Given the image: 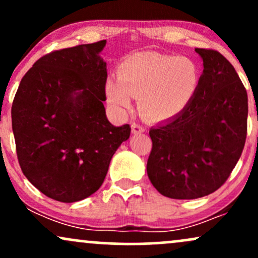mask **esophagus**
I'll return each mask as SVG.
<instances>
[{"label":"esophagus","mask_w":258,"mask_h":258,"mask_svg":"<svg viewBox=\"0 0 258 258\" xmlns=\"http://www.w3.org/2000/svg\"><path fill=\"white\" fill-rule=\"evenodd\" d=\"M146 131V128H144L143 126L139 125V123H132V133L133 135H138V133H143Z\"/></svg>","instance_id":"1"}]
</instances>
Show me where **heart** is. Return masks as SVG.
Wrapping results in <instances>:
<instances>
[{"instance_id":"b5f03b06","label":"heart","mask_w":258,"mask_h":258,"mask_svg":"<svg viewBox=\"0 0 258 258\" xmlns=\"http://www.w3.org/2000/svg\"><path fill=\"white\" fill-rule=\"evenodd\" d=\"M199 68L193 59L158 52H139L127 57L119 69V79L105 86L108 103L117 112L131 108L138 97L139 110L153 121L178 116L191 103L199 88Z\"/></svg>"}]
</instances>
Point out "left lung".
<instances>
[{
	"mask_svg": "<svg viewBox=\"0 0 258 258\" xmlns=\"http://www.w3.org/2000/svg\"><path fill=\"white\" fill-rule=\"evenodd\" d=\"M195 52L204 70L194 99L178 116L149 131L148 177L171 199H198L217 190L246 139L247 93L235 69L217 51Z\"/></svg>",
	"mask_w": 258,
	"mask_h": 258,
	"instance_id": "1",
	"label": "left lung"
}]
</instances>
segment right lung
Returning a JSON list of instances; mask_svg holds the SVG:
<instances>
[{
    "mask_svg": "<svg viewBox=\"0 0 258 258\" xmlns=\"http://www.w3.org/2000/svg\"><path fill=\"white\" fill-rule=\"evenodd\" d=\"M106 41L43 55L20 81L12 105L18 161L41 193L61 203L100 188L131 127L109 122L105 100Z\"/></svg>",
    "mask_w": 258,
    "mask_h": 258,
    "instance_id": "1",
    "label": "right lung"
}]
</instances>
